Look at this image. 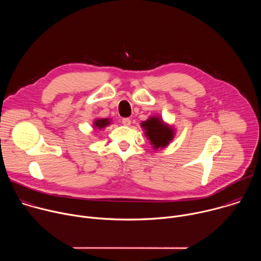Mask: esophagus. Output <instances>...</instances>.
<instances>
[{
	"label": "esophagus",
	"instance_id": "34e87169",
	"mask_svg": "<svg viewBox=\"0 0 261 261\" xmlns=\"http://www.w3.org/2000/svg\"><path fill=\"white\" fill-rule=\"evenodd\" d=\"M122 123H123V125H125V126H130V125H131V120L128 119V118H125V119L122 120Z\"/></svg>",
	"mask_w": 261,
	"mask_h": 261
}]
</instances>
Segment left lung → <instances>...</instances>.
Returning <instances> with one entry per match:
<instances>
[{"label": "left lung", "instance_id": "1", "mask_svg": "<svg viewBox=\"0 0 261 261\" xmlns=\"http://www.w3.org/2000/svg\"><path fill=\"white\" fill-rule=\"evenodd\" d=\"M146 138L150 140L155 150L166 147L174 137V128L165 123L158 116L150 117L141 124Z\"/></svg>", "mask_w": 261, "mask_h": 261}]
</instances>
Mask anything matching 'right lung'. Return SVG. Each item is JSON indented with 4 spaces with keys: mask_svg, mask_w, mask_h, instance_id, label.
Instances as JSON below:
<instances>
[{
    "mask_svg": "<svg viewBox=\"0 0 261 261\" xmlns=\"http://www.w3.org/2000/svg\"><path fill=\"white\" fill-rule=\"evenodd\" d=\"M110 124V119H97L94 121L93 125H94V128L96 129H99V130H102L103 128H105L106 126H108Z\"/></svg>",
    "mask_w": 261,
    "mask_h": 261,
    "instance_id": "add662e5",
    "label": "right lung"
}]
</instances>
